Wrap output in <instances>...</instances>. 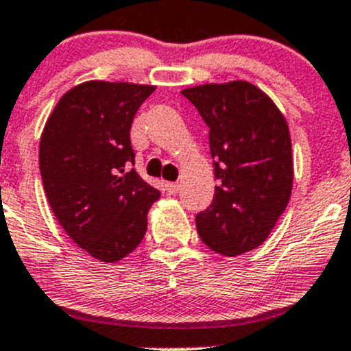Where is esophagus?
Instances as JSON below:
<instances>
[{
  "mask_svg": "<svg viewBox=\"0 0 351 351\" xmlns=\"http://www.w3.org/2000/svg\"><path fill=\"white\" fill-rule=\"evenodd\" d=\"M165 186H166V192H168V194H176V192L180 191V185L175 182H168Z\"/></svg>",
  "mask_w": 351,
  "mask_h": 351,
  "instance_id": "esophagus-1",
  "label": "esophagus"
}]
</instances>
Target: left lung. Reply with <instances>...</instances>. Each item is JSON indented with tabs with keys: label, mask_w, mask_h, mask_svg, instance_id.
I'll use <instances>...</instances> for the list:
<instances>
[{
	"label": "left lung",
	"mask_w": 351,
	"mask_h": 351,
	"mask_svg": "<svg viewBox=\"0 0 351 351\" xmlns=\"http://www.w3.org/2000/svg\"><path fill=\"white\" fill-rule=\"evenodd\" d=\"M209 128L215 197L195 216L199 237L225 256L263 244L289 202L293 154L286 119L245 81L182 91Z\"/></svg>",
	"instance_id": "obj_1"
}]
</instances>
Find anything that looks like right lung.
<instances>
[{
    "label": "right lung",
    "mask_w": 351,
    "mask_h": 351,
    "mask_svg": "<svg viewBox=\"0 0 351 351\" xmlns=\"http://www.w3.org/2000/svg\"><path fill=\"white\" fill-rule=\"evenodd\" d=\"M156 86L88 81L69 90L48 117L39 171L69 237L93 258L116 263L142 242L160 192L131 168L130 130Z\"/></svg>",
    "instance_id": "1"
}]
</instances>
